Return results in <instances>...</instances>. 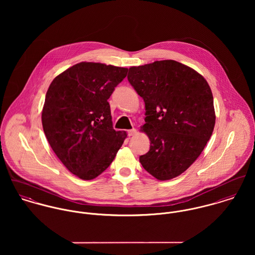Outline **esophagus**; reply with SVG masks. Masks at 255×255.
<instances>
[{
	"mask_svg": "<svg viewBox=\"0 0 255 255\" xmlns=\"http://www.w3.org/2000/svg\"><path fill=\"white\" fill-rule=\"evenodd\" d=\"M128 136H133L136 134V129L135 128H131V129H128Z\"/></svg>",
	"mask_w": 255,
	"mask_h": 255,
	"instance_id": "34e87169",
	"label": "esophagus"
}]
</instances>
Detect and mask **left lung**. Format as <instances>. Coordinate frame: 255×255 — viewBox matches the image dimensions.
I'll return each mask as SVG.
<instances>
[{"mask_svg":"<svg viewBox=\"0 0 255 255\" xmlns=\"http://www.w3.org/2000/svg\"><path fill=\"white\" fill-rule=\"evenodd\" d=\"M128 79L145 103L149 151L139 157L159 181L187 170L203 151L215 126L213 95L206 79L173 60L129 68Z\"/></svg>","mask_w":255,"mask_h":255,"instance_id":"left-lung-1","label":"left lung"}]
</instances>
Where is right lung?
<instances>
[{
	"mask_svg": "<svg viewBox=\"0 0 255 255\" xmlns=\"http://www.w3.org/2000/svg\"><path fill=\"white\" fill-rule=\"evenodd\" d=\"M128 71L82 62L56 76L48 88L43 130L57 157L81 180L101 175L127 137L113 128L108 99Z\"/></svg>",
	"mask_w": 255,
	"mask_h": 255,
	"instance_id": "1",
	"label": "right lung"
}]
</instances>
